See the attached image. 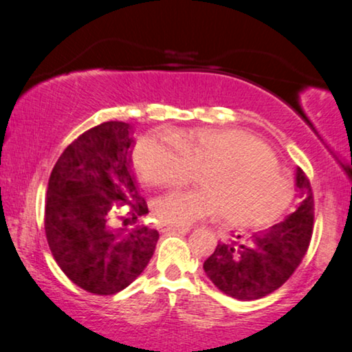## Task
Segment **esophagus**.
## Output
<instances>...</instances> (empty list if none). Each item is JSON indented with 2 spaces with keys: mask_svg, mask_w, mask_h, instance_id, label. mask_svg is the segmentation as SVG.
<instances>
[{
  "mask_svg": "<svg viewBox=\"0 0 352 352\" xmlns=\"http://www.w3.org/2000/svg\"><path fill=\"white\" fill-rule=\"evenodd\" d=\"M160 232H189L190 228H179V226H170V224H160L158 226Z\"/></svg>",
  "mask_w": 352,
  "mask_h": 352,
  "instance_id": "34e87169",
  "label": "esophagus"
}]
</instances>
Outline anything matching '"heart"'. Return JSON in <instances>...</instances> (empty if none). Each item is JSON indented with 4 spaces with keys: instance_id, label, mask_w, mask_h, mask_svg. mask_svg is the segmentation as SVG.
<instances>
[{
    "instance_id": "b5f03b06",
    "label": "heart",
    "mask_w": 352,
    "mask_h": 352,
    "mask_svg": "<svg viewBox=\"0 0 352 352\" xmlns=\"http://www.w3.org/2000/svg\"><path fill=\"white\" fill-rule=\"evenodd\" d=\"M142 179L181 186L201 173V190H175L153 201V214L170 226H190L219 211L239 228L271 223L293 197L266 144L239 129L192 128L142 138L134 148Z\"/></svg>"
}]
</instances>
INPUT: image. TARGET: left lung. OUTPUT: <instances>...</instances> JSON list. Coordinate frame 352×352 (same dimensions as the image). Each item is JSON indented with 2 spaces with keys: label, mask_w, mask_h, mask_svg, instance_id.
Here are the masks:
<instances>
[{
  "label": "left lung",
  "mask_w": 352,
  "mask_h": 352,
  "mask_svg": "<svg viewBox=\"0 0 352 352\" xmlns=\"http://www.w3.org/2000/svg\"><path fill=\"white\" fill-rule=\"evenodd\" d=\"M295 186L300 201L293 213L272 228L253 232L245 243H218L204 263L206 276L228 296L240 301L267 296L300 266L314 224V199L301 168H296Z\"/></svg>",
  "instance_id": "obj_1"
}]
</instances>
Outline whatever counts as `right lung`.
Segmentation results:
<instances>
[{"label": "right lung", "instance_id": "right-lung-1", "mask_svg": "<svg viewBox=\"0 0 352 352\" xmlns=\"http://www.w3.org/2000/svg\"><path fill=\"white\" fill-rule=\"evenodd\" d=\"M133 128L105 122L75 139L47 182L45 230L57 266L94 295H115L141 276L158 232L113 223L112 208L128 204L129 226L148 213L133 170Z\"/></svg>", "mask_w": 352, "mask_h": 352}]
</instances>
